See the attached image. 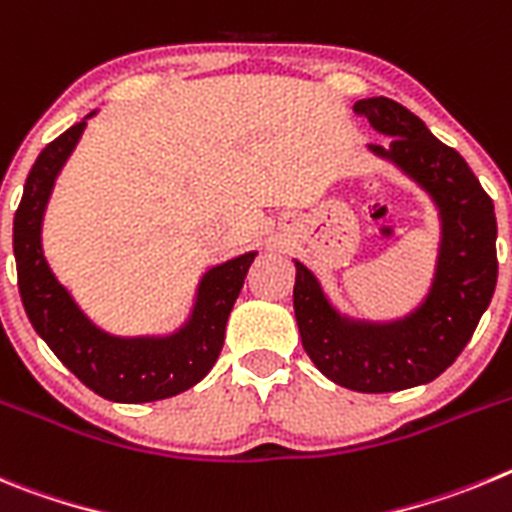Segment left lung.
<instances>
[{
    "label": "left lung",
    "mask_w": 512,
    "mask_h": 512,
    "mask_svg": "<svg viewBox=\"0 0 512 512\" xmlns=\"http://www.w3.org/2000/svg\"><path fill=\"white\" fill-rule=\"evenodd\" d=\"M354 112L390 137L388 145H370V153L403 170L439 209L434 283L403 319L359 321L336 311L316 275L296 260L293 308L303 349L331 382L357 393H395L436 380L490 306L497 283L495 206L467 160L403 104L372 96L357 101Z\"/></svg>",
    "instance_id": "obj_1"
}]
</instances>
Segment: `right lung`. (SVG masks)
Returning a JSON list of instances; mask_svg holds the SVG:
<instances>
[{
    "instance_id": "add662e5",
    "label": "right lung",
    "mask_w": 512,
    "mask_h": 512,
    "mask_svg": "<svg viewBox=\"0 0 512 512\" xmlns=\"http://www.w3.org/2000/svg\"><path fill=\"white\" fill-rule=\"evenodd\" d=\"M89 117L55 137L38 155L25 181L12 234L22 306L55 357L96 395L114 403L173 398L204 380L214 367L222 352L229 311L257 252H245L204 273L191 316L173 334L114 336L99 329L58 283L43 255L45 206Z\"/></svg>"
}]
</instances>
